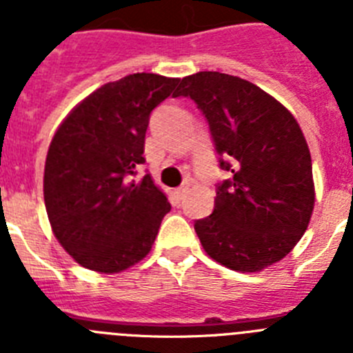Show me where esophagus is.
Segmentation results:
<instances>
[{"instance_id":"34e87169","label":"esophagus","mask_w":353,"mask_h":353,"mask_svg":"<svg viewBox=\"0 0 353 353\" xmlns=\"http://www.w3.org/2000/svg\"><path fill=\"white\" fill-rule=\"evenodd\" d=\"M185 192H187L185 185H180V187H176V189H174V196H176L179 199H182L183 196H185Z\"/></svg>"}]
</instances>
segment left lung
Returning a JSON list of instances; mask_svg holds the SVG:
<instances>
[{
  "label": "left lung",
  "mask_w": 353,
  "mask_h": 353,
  "mask_svg": "<svg viewBox=\"0 0 353 353\" xmlns=\"http://www.w3.org/2000/svg\"><path fill=\"white\" fill-rule=\"evenodd\" d=\"M173 97H191L210 129L219 168L214 212L194 223L208 256L239 272L285 258L314 207L307 143L288 109L256 84L221 72L183 77Z\"/></svg>",
  "instance_id": "left-lung-1"
}]
</instances>
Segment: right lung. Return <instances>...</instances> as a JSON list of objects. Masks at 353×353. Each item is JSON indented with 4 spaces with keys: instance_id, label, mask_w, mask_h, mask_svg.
I'll use <instances>...</instances> for the list:
<instances>
[{
    "instance_id": "right-lung-1",
    "label": "right lung",
    "mask_w": 353,
    "mask_h": 353,
    "mask_svg": "<svg viewBox=\"0 0 353 353\" xmlns=\"http://www.w3.org/2000/svg\"><path fill=\"white\" fill-rule=\"evenodd\" d=\"M180 79L130 74L86 97L56 130L43 171V199L56 239L79 265L113 274L138 263L152 249L164 192L145 174L150 114Z\"/></svg>"
}]
</instances>
